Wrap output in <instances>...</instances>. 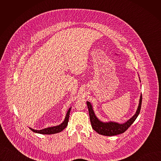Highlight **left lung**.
<instances>
[{
	"label": "left lung",
	"mask_w": 161,
	"mask_h": 161,
	"mask_svg": "<svg viewBox=\"0 0 161 161\" xmlns=\"http://www.w3.org/2000/svg\"><path fill=\"white\" fill-rule=\"evenodd\" d=\"M142 103V95L141 94L140 99V103L137 107V111L134 115L130 118L129 120L124 124H119L114 122H103L99 120L94 112L92 106L90 102L86 101L88 113L90 116V120L91 122V125L93 129L96 131L97 133L104 136H115L122 133H124L135 121L136 118L140 114L141 107Z\"/></svg>",
	"instance_id": "1"
}]
</instances>
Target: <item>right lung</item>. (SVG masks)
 Wrapping results in <instances>:
<instances>
[{"label":"right lung","mask_w":161,"mask_h":161,"mask_svg":"<svg viewBox=\"0 0 161 161\" xmlns=\"http://www.w3.org/2000/svg\"><path fill=\"white\" fill-rule=\"evenodd\" d=\"M71 109V108H70L68 109L67 114H66L65 118L64 119V121L61 124H60L58 125L50 127H48V128H44L41 130H35L31 127H29V129L34 132L41 134H53L58 133V132L62 131L67 127V125L68 124V122H69V113H70Z\"/></svg>","instance_id":"add662e5"}]
</instances>
